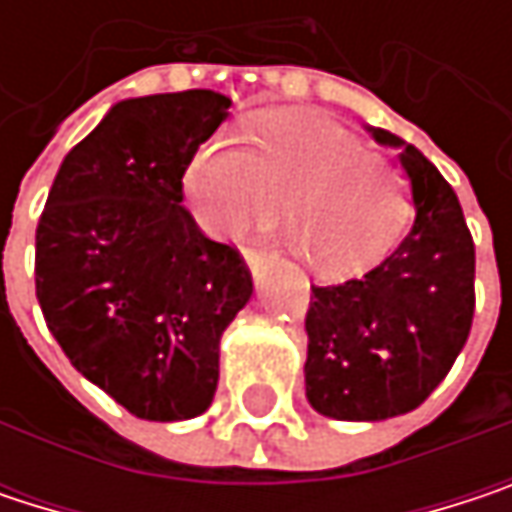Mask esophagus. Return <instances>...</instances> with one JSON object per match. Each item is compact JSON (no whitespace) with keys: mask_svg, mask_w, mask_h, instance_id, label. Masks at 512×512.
I'll use <instances>...</instances> for the list:
<instances>
[{"mask_svg":"<svg viewBox=\"0 0 512 512\" xmlns=\"http://www.w3.org/2000/svg\"><path fill=\"white\" fill-rule=\"evenodd\" d=\"M243 257H246V266L252 269L255 278H260V275L266 272V266H269V257L263 255V252H255V249H249Z\"/></svg>","mask_w":512,"mask_h":512,"instance_id":"esophagus-1","label":"esophagus"}]
</instances>
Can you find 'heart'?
<instances>
[{"instance_id":"b5f03b06","label":"heart","mask_w":512,"mask_h":512,"mask_svg":"<svg viewBox=\"0 0 512 512\" xmlns=\"http://www.w3.org/2000/svg\"><path fill=\"white\" fill-rule=\"evenodd\" d=\"M183 195L216 240L263 228L284 201L290 246L329 278L379 263L412 210L403 171L341 124L284 109L257 118L255 148L234 130L207 136L183 168Z\"/></svg>"}]
</instances>
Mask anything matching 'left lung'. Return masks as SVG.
<instances>
[{
	"mask_svg": "<svg viewBox=\"0 0 512 512\" xmlns=\"http://www.w3.org/2000/svg\"><path fill=\"white\" fill-rule=\"evenodd\" d=\"M367 133L400 151L415 222L367 275L311 287L305 397L335 421L418 409L448 376L474 317V243L457 192L418 148L379 127Z\"/></svg>",
	"mask_w": 512,
	"mask_h": 512,
	"instance_id": "1",
	"label": "left lung"
}]
</instances>
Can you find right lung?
I'll list each match as a JSON object with an SVG mask.
<instances>
[{"instance_id":"obj_1","label":"right lung","mask_w":512,"mask_h":512,"mask_svg":"<svg viewBox=\"0 0 512 512\" xmlns=\"http://www.w3.org/2000/svg\"><path fill=\"white\" fill-rule=\"evenodd\" d=\"M231 100L192 88L115 103L64 156L35 234V290L70 364L130 415L213 403L219 341L252 299L237 249L201 234L183 168Z\"/></svg>"}]
</instances>
